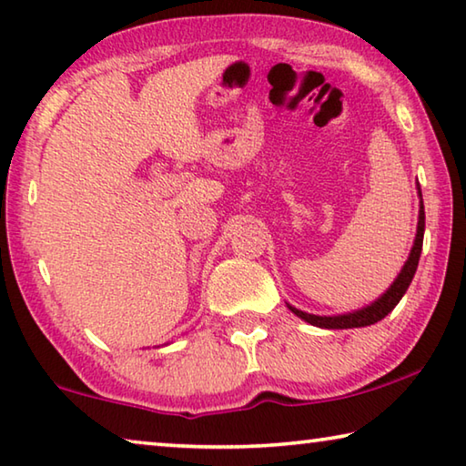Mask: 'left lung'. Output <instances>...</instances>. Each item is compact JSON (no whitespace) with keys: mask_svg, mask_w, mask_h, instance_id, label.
I'll use <instances>...</instances> for the list:
<instances>
[{"mask_svg":"<svg viewBox=\"0 0 466 466\" xmlns=\"http://www.w3.org/2000/svg\"><path fill=\"white\" fill-rule=\"evenodd\" d=\"M417 193H420V219H417V234L413 240V248L409 252V258L403 265V269L397 275V279L390 283V288L384 291V294L374 299L372 304L364 306V309L345 312V314H333V317H319V314H310L304 310H298L296 306L288 304V309L296 314L298 319H302L312 327L320 329H358V327H370L374 322L382 320L386 314L394 310V306L400 302V298L405 296L407 288L411 286L413 275L417 271V263H420L421 257V247H423V230H425V211H423V199H421V188L417 185Z\"/></svg>","mask_w":466,"mask_h":466,"instance_id":"obj_1","label":"left lung"}]
</instances>
